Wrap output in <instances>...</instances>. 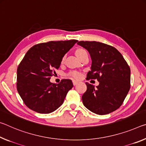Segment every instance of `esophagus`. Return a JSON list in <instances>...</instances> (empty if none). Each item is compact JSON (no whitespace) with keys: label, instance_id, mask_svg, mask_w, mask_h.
<instances>
[{"label":"esophagus","instance_id":"34e87169","mask_svg":"<svg viewBox=\"0 0 146 146\" xmlns=\"http://www.w3.org/2000/svg\"><path fill=\"white\" fill-rule=\"evenodd\" d=\"M72 83H73V85H76L78 84V82H77V81H76V80H73V81H72Z\"/></svg>","mask_w":146,"mask_h":146}]
</instances>
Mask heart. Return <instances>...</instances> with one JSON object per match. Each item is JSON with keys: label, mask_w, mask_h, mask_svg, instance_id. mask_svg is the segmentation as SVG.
Wrapping results in <instances>:
<instances>
[{"label": "heart", "mask_w": 146, "mask_h": 146, "mask_svg": "<svg viewBox=\"0 0 146 146\" xmlns=\"http://www.w3.org/2000/svg\"><path fill=\"white\" fill-rule=\"evenodd\" d=\"M85 53H87V52H86L85 50H83L82 48H79L76 50V54L78 57L82 56V55H83ZM68 76H70L72 78L78 79V78H80L81 74H80V72H77V71H72V72H69Z\"/></svg>", "instance_id": "1"}]
</instances>
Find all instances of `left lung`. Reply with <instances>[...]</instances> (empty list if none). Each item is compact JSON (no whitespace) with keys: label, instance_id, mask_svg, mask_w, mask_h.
<instances>
[{"label":"left lung","instance_id":"left-lung-1","mask_svg":"<svg viewBox=\"0 0 146 146\" xmlns=\"http://www.w3.org/2000/svg\"><path fill=\"white\" fill-rule=\"evenodd\" d=\"M91 57L90 71L87 80L99 82L94 87L86 82L82 96L84 106L95 114L104 115L120 107L130 89L131 70L120 52L110 45L96 41H79Z\"/></svg>","mask_w":146,"mask_h":146}]
</instances>
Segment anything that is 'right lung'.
<instances>
[{
	"instance_id": "1",
	"label": "right lung",
	"mask_w": 146,
	"mask_h": 146,
	"mask_svg": "<svg viewBox=\"0 0 146 146\" xmlns=\"http://www.w3.org/2000/svg\"><path fill=\"white\" fill-rule=\"evenodd\" d=\"M78 40L49 41L35 44L25 54L17 71V89L28 108L48 114L56 111L73 87L70 80H62L57 85L50 77L61 65L65 54Z\"/></svg>"
}]
</instances>
